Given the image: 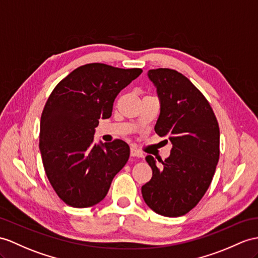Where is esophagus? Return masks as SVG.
<instances>
[{"mask_svg": "<svg viewBox=\"0 0 258 258\" xmlns=\"http://www.w3.org/2000/svg\"><path fill=\"white\" fill-rule=\"evenodd\" d=\"M130 155L134 156V158H142V156H143V154L140 152V151H138L135 148L130 149Z\"/></svg>", "mask_w": 258, "mask_h": 258, "instance_id": "1", "label": "esophagus"}]
</instances>
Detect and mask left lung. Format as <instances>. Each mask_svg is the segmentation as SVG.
<instances>
[{
  "label": "left lung",
  "instance_id": "obj_1",
  "mask_svg": "<svg viewBox=\"0 0 258 258\" xmlns=\"http://www.w3.org/2000/svg\"><path fill=\"white\" fill-rule=\"evenodd\" d=\"M161 111L154 127L172 143L171 155L161 165L146 160L152 178L141 188L144 202L164 217L189 212L208 189L220 155V130L208 100L181 73L171 69L149 70Z\"/></svg>",
  "mask_w": 258,
  "mask_h": 258
}]
</instances>
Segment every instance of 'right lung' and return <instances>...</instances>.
Instances as JSON below:
<instances>
[{
    "instance_id": "obj_1",
    "label": "right lung",
    "mask_w": 258,
    "mask_h": 258,
    "mask_svg": "<svg viewBox=\"0 0 258 258\" xmlns=\"http://www.w3.org/2000/svg\"><path fill=\"white\" fill-rule=\"evenodd\" d=\"M141 73V69L89 63L50 94L40 119L39 149L50 184L67 205L87 208L102 202L127 163V143L96 144L94 134L99 119L111 116L119 92Z\"/></svg>"
}]
</instances>
